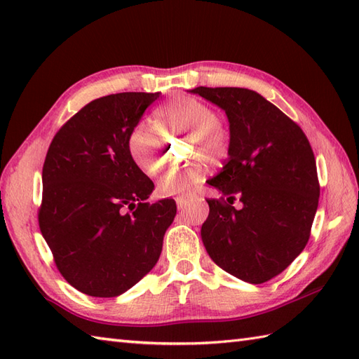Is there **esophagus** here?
Returning <instances> with one entry per match:
<instances>
[{
    "mask_svg": "<svg viewBox=\"0 0 359 359\" xmlns=\"http://www.w3.org/2000/svg\"><path fill=\"white\" fill-rule=\"evenodd\" d=\"M175 203H177L179 210H185L187 207H189L191 199H188V197H177V199H175Z\"/></svg>",
    "mask_w": 359,
    "mask_h": 359,
    "instance_id": "1",
    "label": "esophagus"
}]
</instances>
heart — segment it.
Returning <instances> with one entry per match:
<instances>
[{
  "label": "heart",
  "mask_w": 359,
  "mask_h": 359,
  "mask_svg": "<svg viewBox=\"0 0 359 359\" xmlns=\"http://www.w3.org/2000/svg\"><path fill=\"white\" fill-rule=\"evenodd\" d=\"M156 126L165 135H188L189 157L219 160L228 152V134L207 103L193 97H180L156 112ZM156 128L137 125L128 139V152L139 170L154 174L162 163L163 140ZM205 175L202 162L182 170H171L158 179L157 191L162 196H188Z\"/></svg>",
  "instance_id": "b5f03b06"
}]
</instances>
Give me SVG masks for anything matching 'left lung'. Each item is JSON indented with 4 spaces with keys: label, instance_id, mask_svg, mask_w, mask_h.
Listing matches in <instances>:
<instances>
[{
    "label": "left lung",
    "instance_id": "8db88e82",
    "mask_svg": "<svg viewBox=\"0 0 359 359\" xmlns=\"http://www.w3.org/2000/svg\"><path fill=\"white\" fill-rule=\"evenodd\" d=\"M189 93L224 109L230 123L228 160L208 180L222 197L207 201L205 250L226 273L262 284L309 242L319 201L313 151L302 129L256 90L199 86Z\"/></svg>",
    "mask_w": 359,
    "mask_h": 359
}]
</instances>
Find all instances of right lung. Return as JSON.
Here are the masks:
<instances>
[{
    "label": "right lung",
    "instance_id": "add662e5",
    "mask_svg": "<svg viewBox=\"0 0 359 359\" xmlns=\"http://www.w3.org/2000/svg\"><path fill=\"white\" fill-rule=\"evenodd\" d=\"M160 93L111 94L88 103L53 137L43 165L38 222L63 278L79 292L114 297L148 274L177 207L149 203L152 180L128 139Z\"/></svg>",
    "mask_w": 359,
    "mask_h": 359
}]
</instances>
